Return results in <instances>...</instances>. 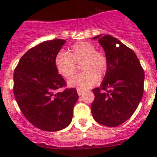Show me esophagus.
Segmentation results:
<instances>
[{
    "label": "esophagus",
    "mask_w": 157,
    "mask_h": 157,
    "mask_svg": "<svg viewBox=\"0 0 157 157\" xmlns=\"http://www.w3.org/2000/svg\"><path fill=\"white\" fill-rule=\"evenodd\" d=\"M77 93H78L79 96H81V95L83 93V90H80V89H77Z\"/></svg>",
    "instance_id": "34e87169"
}]
</instances>
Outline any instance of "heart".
Instances as JSON below:
<instances>
[{
    "mask_svg": "<svg viewBox=\"0 0 157 157\" xmlns=\"http://www.w3.org/2000/svg\"><path fill=\"white\" fill-rule=\"evenodd\" d=\"M83 73L73 77L68 86L84 90L94 86L98 78L102 79L108 71V60L102 52H96L95 45L88 42L75 44L69 54L58 52L55 58V65L58 73L66 79L71 78L77 71V64H81Z\"/></svg>",
    "mask_w": 157,
    "mask_h": 157,
    "instance_id": "heart-1",
    "label": "heart"
}]
</instances>
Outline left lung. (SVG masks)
<instances>
[{
	"instance_id": "obj_1",
	"label": "left lung",
	"mask_w": 157,
	"mask_h": 157,
	"mask_svg": "<svg viewBox=\"0 0 157 157\" xmlns=\"http://www.w3.org/2000/svg\"><path fill=\"white\" fill-rule=\"evenodd\" d=\"M93 39L105 51L108 71L100 86L93 90L92 115L99 124L116 127L131 118L141 101L144 71L135 53L116 38L101 34Z\"/></svg>"
}]
</instances>
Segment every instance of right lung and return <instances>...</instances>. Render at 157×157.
I'll return each instance as SVG.
<instances>
[{
  "label": "right lung",
  "instance_id": "1",
  "mask_svg": "<svg viewBox=\"0 0 157 157\" xmlns=\"http://www.w3.org/2000/svg\"><path fill=\"white\" fill-rule=\"evenodd\" d=\"M66 41H45L20 58L13 74L16 101L26 119L45 131H58L72 121L79 96L74 88L57 92L66 85L55 65V58Z\"/></svg>",
  "mask_w": 157,
  "mask_h": 157
}]
</instances>
